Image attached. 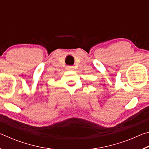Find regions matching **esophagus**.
Returning <instances> with one entry per match:
<instances>
[{
	"mask_svg": "<svg viewBox=\"0 0 149 149\" xmlns=\"http://www.w3.org/2000/svg\"><path fill=\"white\" fill-rule=\"evenodd\" d=\"M66 68H67V70H71L73 69V67L70 66V65H68V66L66 67Z\"/></svg>",
	"mask_w": 149,
	"mask_h": 149,
	"instance_id": "obj_1",
	"label": "esophagus"
}]
</instances>
